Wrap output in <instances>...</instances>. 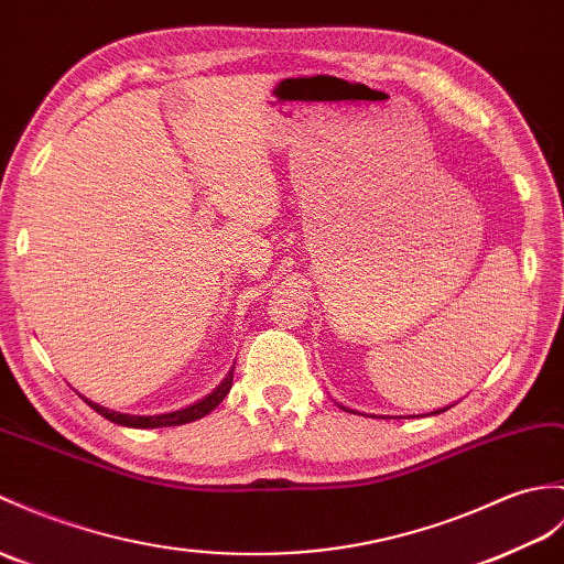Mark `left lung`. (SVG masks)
<instances>
[{"label": "left lung", "instance_id": "obj_1", "mask_svg": "<svg viewBox=\"0 0 564 564\" xmlns=\"http://www.w3.org/2000/svg\"><path fill=\"white\" fill-rule=\"evenodd\" d=\"M444 411H447V409H444ZM437 413H440V411H437Z\"/></svg>", "mask_w": 564, "mask_h": 564}]
</instances>
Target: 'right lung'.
I'll return each mask as SVG.
<instances>
[{"instance_id": "right-lung-1", "label": "right lung", "mask_w": 564, "mask_h": 564, "mask_svg": "<svg viewBox=\"0 0 564 564\" xmlns=\"http://www.w3.org/2000/svg\"><path fill=\"white\" fill-rule=\"evenodd\" d=\"M232 370L228 372L226 379H223L220 387L216 391H212V394H208L206 399L196 401L194 405H189V409L163 413V415H127V413H117V411H110V409H102V405L88 401V399H84V401L96 413H100L102 417H108L110 423H117V425H127V427H173V425H185V423L196 421V417H204L206 413H212L216 405L223 399H226V394H228L230 387H232Z\"/></svg>"}]
</instances>
